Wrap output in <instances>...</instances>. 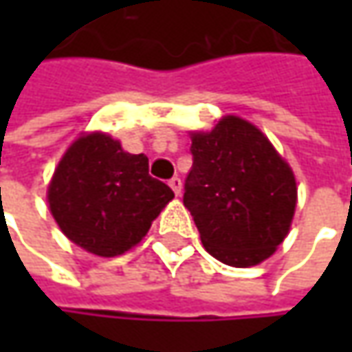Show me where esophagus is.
Wrapping results in <instances>:
<instances>
[{
	"label": "esophagus",
	"mask_w": 352,
	"mask_h": 352,
	"mask_svg": "<svg viewBox=\"0 0 352 352\" xmlns=\"http://www.w3.org/2000/svg\"><path fill=\"white\" fill-rule=\"evenodd\" d=\"M168 184H170V188L174 190V194H176V196H180V194H182V180H180L178 176H174Z\"/></svg>",
	"instance_id": "esophagus-1"
}]
</instances>
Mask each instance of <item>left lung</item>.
Segmentation results:
<instances>
[{"mask_svg":"<svg viewBox=\"0 0 352 352\" xmlns=\"http://www.w3.org/2000/svg\"><path fill=\"white\" fill-rule=\"evenodd\" d=\"M194 166L184 206L213 258L249 268L270 258L290 233L298 204L292 166L256 125L225 116L190 131Z\"/></svg>","mask_w":352,"mask_h":352,"instance_id":"1","label":"left lung"}]
</instances>
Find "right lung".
<instances>
[{
	"label": "right lung",
	"mask_w": 352,
	"mask_h": 352,
	"mask_svg": "<svg viewBox=\"0 0 352 352\" xmlns=\"http://www.w3.org/2000/svg\"><path fill=\"white\" fill-rule=\"evenodd\" d=\"M174 192L148 176V158L123 151L103 131L82 133L47 188L48 210L80 249L119 256L137 247Z\"/></svg>",
	"instance_id": "obj_1"
}]
</instances>
